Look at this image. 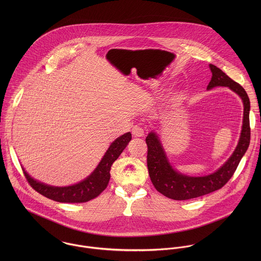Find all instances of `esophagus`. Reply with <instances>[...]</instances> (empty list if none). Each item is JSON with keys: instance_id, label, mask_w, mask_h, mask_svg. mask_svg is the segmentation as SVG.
I'll return each instance as SVG.
<instances>
[{"instance_id": "obj_1", "label": "esophagus", "mask_w": 261, "mask_h": 261, "mask_svg": "<svg viewBox=\"0 0 261 261\" xmlns=\"http://www.w3.org/2000/svg\"><path fill=\"white\" fill-rule=\"evenodd\" d=\"M132 133H133V135L135 137H143L145 135L144 128L142 126H140V125H135L133 127V132Z\"/></svg>"}]
</instances>
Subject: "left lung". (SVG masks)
<instances>
[{
  "instance_id": "1",
  "label": "left lung",
  "mask_w": 261,
  "mask_h": 261,
  "mask_svg": "<svg viewBox=\"0 0 261 261\" xmlns=\"http://www.w3.org/2000/svg\"><path fill=\"white\" fill-rule=\"evenodd\" d=\"M209 66L212 72V78L207 86V89H211L216 86H228L243 100V125L240 140L233 154L218 171L205 177H188L178 173L172 168L166 158L158 136L150 133L146 139L148 146L147 163L150 181L156 191L174 200H189L221 189L231 179L240 163V160L249 147V97L239 83L232 80L215 65L210 64Z\"/></svg>"
}]
</instances>
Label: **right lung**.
I'll return each instance as SVG.
<instances>
[{"mask_svg":"<svg viewBox=\"0 0 261 261\" xmlns=\"http://www.w3.org/2000/svg\"><path fill=\"white\" fill-rule=\"evenodd\" d=\"M132 140L130 133H126L116 139L103 155L94 172L84 181L69 187H52L45 185L32 179L24 169L23 173L35 191L41 195L61 203H84L96 198L109 185L111 179V168L113 162L119 156L125 149L128 142Z\"/></svg>","mask_w":261,"mask_h":261,"instance_id":"obj_1","label":"right lung"}]
</instances>
